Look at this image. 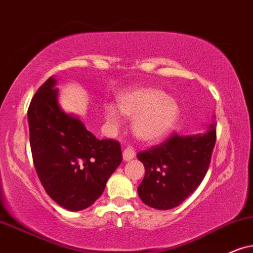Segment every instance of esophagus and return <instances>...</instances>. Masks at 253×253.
Returning <instances> with one entry per match:
<instances>
[{
    "mask_svg": "<svg viewBox=\"0 0 253 253\" xmlns=\"http://www.w3.org/2000/svg\"><path fill=\"white\" fill-rule=\"evenodd\" d=\"M134 156H135V149H134L132 146L126 147V148L124 149L123 158H124L125 161H129V160H132Z\"/></svg>",
    "mask_w": 253,
    "mask_h": 253,
    "instance_id": "34e87169",
    "label": "esophagus"
}]
</instances>
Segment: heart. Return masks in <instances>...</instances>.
I'll list each match as a JSON object with an SVG mask.
<instances>
[{
    "label": "heart",
    "instance_id": "1",
    "mask_svg": "<svg viewBox=\"0 0 253 253\" xmlns=\"http://www.w3.org/2000/svg\"><path fill=\"white\" fill-rule=\"evenodd\" d=\"M120 112L134 119L133 130L139 139L155 141L176 126L180 119V105L159 88H140L119 101ZM108 120L118 123V114L111 106L105 107Z\"/></svg>",
    "mask_w": 253,
    "mask_h": 253
}]
</instances>
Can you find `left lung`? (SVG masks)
<instances>
[{
    "label": "left lung",
    "instance_id": "obj_1",
    "mask_svg": "<svg viewBox=\"0 0 253 253\" xmlns=\"http://www.w3.org/2000/svg\"><path fill=\"white\" fill-rule=\"evenodd\" d=\"M216 142V123L204 134L181 136L172 133L160 145L137 153L145 177L137 193L147 206L160 210L187 200L206 176Z\"/></svg>",
    "mask_w": 253,
    "mask_h": 253
}]
</instances>
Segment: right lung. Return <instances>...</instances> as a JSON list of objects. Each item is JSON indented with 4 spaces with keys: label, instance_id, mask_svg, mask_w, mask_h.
<instances>
[{
    "label": "right lung",
    "instance_id": "1",
    "mask_svg": "<svg viewBox=\"0 0 253 253\" xmlns=\"http://www.w3.org/2000/svg\"><path fill=\"white\" fill-rule=\"evenodd\" d=\"M55 78L37 89L28 108L31 154L46 194L71 211L100 197L123 161L120 143L99 140L78 118L60 110Z\"/></svg>",
    "mask_w": 253,
    "mask_h": 253
}]
</instances>
